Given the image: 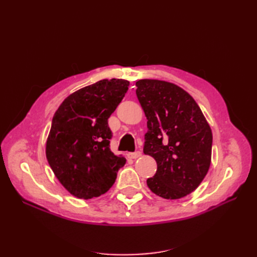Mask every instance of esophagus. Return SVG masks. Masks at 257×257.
<instances>
[{
    "label": "esophagus",
    "instance_id": "esophagus-1",
    "mask_svg": "<svg viewBox=\"0 0 257 257\" xmlns=\"http://www.w3.org/2000/svg\"><path fill=\"white\" fill-rule=\"evenodd\" d=\"M141 157H142V152L141 151L128 153V158H131V159H138V158H141Z\"/></svg>",
    "mask_w": 257,
    "mask_h": 257
}]
</instances>
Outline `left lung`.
<instances>
[{
  "mask_svg": "<svg viewBox=\"0 0 257 257\" xmlns=\"http://www.w3.org/2000/svg\"><path fill=\"white\" fill-rule=\"evenodd\" d=\"M136 87L148 120L144 153L158 164L148 188L162 198H182L196 190L208 173L211 128L195 99L177 84L142 79Z\"/></svg>",
  "mask_w": 257,
  "mask_h": 257,
  "instance_id": "8db88e82",
  "label": "left lung"
}]
</instances>
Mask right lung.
I'll list each match as a JSON object with an SVG mask.
<instances>
[{"label": "right lung", "mask_w": 257, "mask_h": 257, "mask_svg": "<svg viewBox=\"0 0 257 257\" xmlns=\"http://www.w3.org/2000/svg\"><path fill=\"white\" fill-rule=\"evenodd\" d=\"M124 79H103L68 95L53 115L46 158L60 183L81 199L109 190L126 160L109 148L108 118L128 90Z\"/></svg>", "instance_id": "1"}]
</instances>
